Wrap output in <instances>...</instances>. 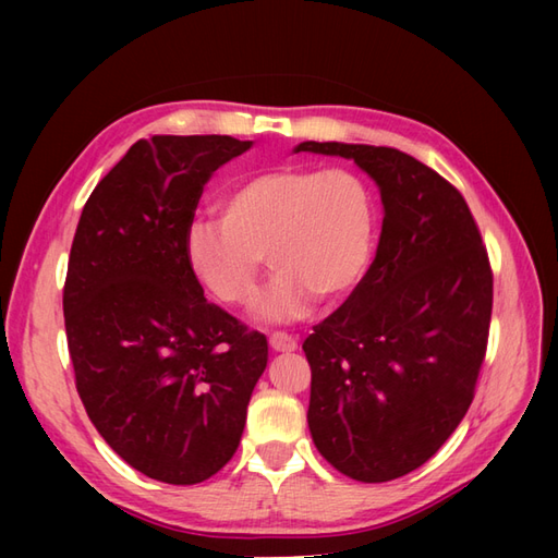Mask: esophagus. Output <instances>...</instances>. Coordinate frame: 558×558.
<instances>
[{
	"label": "esophagus",
	"instance_id": "34e87169",
	"mask_svg": "<svg viewBox=\"0 0 558 558\" xmlns=\"http://www.w3.org/2000/svg\"><path fill=\"white\" fill-rule=\"evenodd\" d=\"M269 347H272L275 351H295L298 337L286 335V332H272L269 335Z\"/></svg>",
	"mask_w": 558,
	"mask_h": 558
}]
</instances>
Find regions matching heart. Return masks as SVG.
Returning <instances> with one entry per match:
<instances>
[{"instance_id": "1", "label": "heart", "mask_w": 558, "mask_h": 558, "mask_svg": "<svg viewBox=\"0 0 558 558\" xmlns=\"http://www.w3.org/2000/svg\"><path fill=\"white\" fill-rule=\"evenodd\" d=\"M218 218H197L185 234L195 277L226 305L256 298L263 256L275 269L258 314L286 324L314 298L335 302L356 289L375 240L373 195L344 167H275L232 181Z\"/></svg>"}]
</instances>
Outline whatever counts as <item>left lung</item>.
<instances>
[{
	"mask_svg": "<svg viewBox=\"0 0 558 558\" xmlns=\"http://www.w3.org/2000/svg\"><path fill=\"white\" fill-rule=\"evenodd\" d=\"M356 162L379 185L377 256L344 305L314 326L307 424L342 475L391 482L461 424L484 363L494 275L463 195L388 146L302 142Z\"/></svg>",
	"mask_w": 558,
	"mask_h": 558,
	"instance_id": "1",
	"label": "left lung"
}]
</instances>
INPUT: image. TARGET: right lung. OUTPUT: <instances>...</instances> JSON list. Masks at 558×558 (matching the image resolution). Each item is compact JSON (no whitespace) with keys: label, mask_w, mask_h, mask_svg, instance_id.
Here are the masks:
<instances>
[{"label":"right lung","mask_w":558,"mask_h":558,"mask_svg":"<svg viewBox=\"0 0 558 558\" xmlns=\"http://www.w3.org/2000/svg\"><path fill=\"white\" fill-rule=\"evenodd\" d=\"M253 142L156 134L95 185L62 310L76 391L134 470L197 484L238 451L267 340L211 305L185 256L205 183Z\"/></svg>","instance_id":"obj_1"}]
</instances>
